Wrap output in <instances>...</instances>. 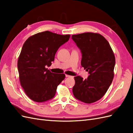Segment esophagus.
I'll return each mask as SVG.
<instances>
[{
	"mask_svg": "<svg viewBox=\"0 0 133 133\" xmlns=\"http://www.w3.org/2000/svg\"><path fill=\"white\" fill-rule=\"evenodd\" d=\"M65 76H66V78H74V76H71V75H67V74L65 75Z\"/></svg>",
	"mask_w": 133,
	"mask_h": 133,
	"instance_id": "obj_1",
	"label": "esophagus"
}]
</instances>
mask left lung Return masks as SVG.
I'll list each match as a JSON object with an SVG mask.
<instances>
[{
	"label": "left lung",
	"instance_id": "obj_1",
	"mask_svg": "<svg viewBox=\"0 0 133 133\" xmlns=\"http://www.w3.org/2000/svg\"><path fill=\"white\" fill-rule=\"evenodd\" d=\"M71 38L81 50V65L89 72L87 79L75 76L73 92L75 98L90 104L101 99L114 78L115 58L109 43L99 33L87 32Z\"/></svg>",
	"mask_w": 133,
	"mask_h": 133
}]
</instances>
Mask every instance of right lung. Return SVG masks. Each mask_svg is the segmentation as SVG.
<instances>
[{
    "instance_id": "obj_1",
    "label": "right lung",
    "mask_w": 133,
    "mask_h": 133,
    "mask_svg": "<svg viewBox=\"0 0 133 133\" xmlns=\"http://www.w3.org/2000/svg\"><path fill=\"white\" fill-rule=\"evenodd\" d=\"M70 37L45 31L31 36L24 43L18 60L19 80L33 101L44 102L53 98L57 87L65 79L64 74L53 73L46 67L51 65L59 48Z\"/></svg>"
}]
</instances>
